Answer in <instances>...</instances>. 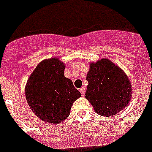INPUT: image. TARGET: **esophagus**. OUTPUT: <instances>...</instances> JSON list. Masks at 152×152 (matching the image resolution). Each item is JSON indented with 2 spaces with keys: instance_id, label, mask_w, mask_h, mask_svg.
Listing matches in <instances>:
<instances>
[{
  "instance_id": "1",
  "label": "esophagus",
  "mask_w": 152,
  "mask_h": 152,
  "mask_svg": "<svg viewBox=\"0 0 152 152\" xmlns=\"http://www.w3.org/2000/svg\"><path fill=\"white\" fill-rule=\"evenodd\" d=\"M85 91H86V88L85 87H83V88H80V93L82 94V95H84V94H85Z\"/></svg>"
}]
</instances>
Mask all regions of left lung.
Segmentation results:
<instances>
[{
	"label": "left lung",
	"mask_w": 152,
	"mask_h": 152,
	"mask_svg": "<svg viewBox=\"0 0 152 152\" xmlns=\"http://www.w3.org/2000/svg\"><path fill=\"white\" fill-rule=\"evenodd\" d=\"M85 98L95 112L110 117L125 108L132 96L131 83L124 72L108 59L90 64Z\"/></svg>",
	"instance_id": "8db88e82"
}]
</instances>
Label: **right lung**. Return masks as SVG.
Wrapping results in <instances>:
<instances>
[{
    "label": "right lung",
    "instance_id": "obj_1",
    "mask_svg": "<svg viewBox=\"0 0 152 152\" xmlns=\"http://www.w3.org/2000/svg\"><path fill=\"white\" fill-rule=\"evenodd\" d=\"M64 64L58 58L44 60L27 80L25 95L30 108L45 122L60 124L81 96L70 79L64 77Z\"/></svg>",
    "mask_w": 152,
    "mask_h": 152
}]
</instances>
